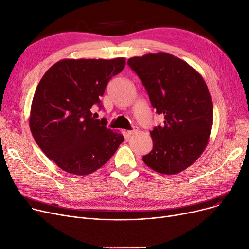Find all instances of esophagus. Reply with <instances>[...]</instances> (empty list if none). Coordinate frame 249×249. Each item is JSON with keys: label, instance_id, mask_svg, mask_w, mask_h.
<instances>
[{"label": "esophagus", "instance_id": "obj_1", "mask_svg": "<svg viewBox=\"0 0 249 249\" xmlns=\"http://www.w3.org/2000/svg\"><path fill=\"white\" fill-rule=\"evenodd\" d=\"M137 133V130H132V131H127V135H134Z\"/></svg>", "mask_w": 249, "mask_h": 249}]
</instances>
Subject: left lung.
I'll list each match as a JSON object with an SVG mask.
<instances>
[{
  "instance_id": "8db88e82",
  "label": "left lung",
  "mask_w": 249,
  "mask_h": 249,
  "mask_svg": "<svg viewBox=\"0 0 249 249\" xmlns=\"http://www.w3.org/2000/svg\"><path fill=\"white\" fill-rule=\"evenodd\" d=\"M127 64L140 77L162 125L150 132L153 149L143 161L153 171L176 175L192 165L210 140L213 102L199 72L182 59L158 52L133 57Z\"/></svg>"
}]
</instances>
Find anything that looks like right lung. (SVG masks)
Here are the masks:
<instances>
[{
  "label": "right lung",
  "instance_id": "right-lung-1",
  "mask_svg": "<svg viewBox=\"0 0 249 249\" xmlns=\"http://www.w3.org/2000/svg\"><path fill=\"white\" fill-rule=\"evenodd\" d=\"M125 59H63L50 67L34 95L29 127L37 146L59 167L86 176L103 166L124 136L96 119L93 108Z\"/></svg>",
  "mask_w": 249,
  "mask_h": 249
}]
</instances>
